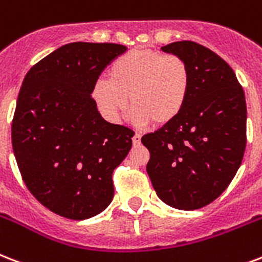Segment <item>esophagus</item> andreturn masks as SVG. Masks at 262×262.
I'll list each match as a JSON object with an SVG mask.
<instances>
[{
	"label": "esophagus",
	"instance_id": "34e87169",
	"mask_svg": "<svg viewBox=\"0 0 262 262\" xmlns=\"http://www.w3.org/2000/svg\"><path fill=\"white\" fill-rule=\"evenodd\" d=\"M133 144L135 145H139L140 143H141V135H140V133H136L135 136H133Z\"/></svg>",
	"mask_w": 262,
	"mask_h": 262
}]
</instances>
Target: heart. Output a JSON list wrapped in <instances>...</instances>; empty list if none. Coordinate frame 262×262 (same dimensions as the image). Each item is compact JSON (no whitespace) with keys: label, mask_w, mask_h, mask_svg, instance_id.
<instances>
[{"label":"heart","mask_w":262,"mask_h":262,"mask_svg":"<svg viewBox=\"0 0 262 262\" xmlns=\"http://www.w3.org/2000/svg\"><path fill=\"white\" fill-rule=\"evenodd\" d=\"M110 79L92 83L91 97L108 122H118L132 101V118L140 125H166L184 110L191 71L181 56L136 49L110 66Z\"/></svg>","instance_id":"b5f03b06"}]
</instances>
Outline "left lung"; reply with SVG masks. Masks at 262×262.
Listing matches in <instances>:
<instances>
[{"label":"left lung","instance_id":"left-lung-1","mask_svg":"<svg viewBox=\"0 0 262 262\" xmlns=\"http://www.w3.org/2000/svg\"><path fill=\"white\" fill-rule=\"evenodd\" d=\"M179 55L191 71V88L174 121L141 137L159 199L180 210L206 206L224 192L246 148V100L229 64L192 41L162 47Z\"/></svg>","mask_w":262,"mask_h":262}]
</instances>
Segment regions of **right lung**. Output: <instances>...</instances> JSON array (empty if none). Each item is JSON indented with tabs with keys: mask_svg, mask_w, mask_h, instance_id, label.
Wrapping results in <instances>:
<instances>
[{
	"mask_svg": "<svg viewBox=\"0 0 262 262\" xmlns=\"http://www.w3.org/2000/svg\"><path fill=\"white\" fill-rule=\"evenodd\" d=\"M126 52L118 43H67L25 77L12 121V147L21 179L38 202L70 220L107 209L113 171L135 132L101 117L92 83Z\"/></svg>",
	"mask_w": 262,
	"mask_h": 262,
	"instance_id": "obj_1",
	"label": "right lung"
}]
</instances>
